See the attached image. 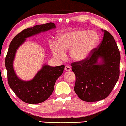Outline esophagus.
<instances>
[{"label": "esophagus", "mask_w": 126, "mask_h": 126, "mask_svg": "<svg viewBox=\"0 0 126 126\" xmlns=\"http://www.w3.org/2000/svg\"><path fill=\"white\" fill-rule=\"evenodd\" d=\"M65 70L66 71H69L71 70V68L68 65H66V66L65 67Z\"/></svg>", "instance_id": "obj_1"}]
</instances>
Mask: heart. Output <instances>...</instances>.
<instances>
[{
  "mask_svg": "<svg viewBox=\"0 0 126 126\" xmlns=\"http://www.w3.org/2000/svg\"><path fill=\"white\" fill-rule=\"evenodd\" d=\"M99 41V36L94 31L75 29L57 36V42H52L50 48L56 57L62 58L64 51H69L71 59L80 62L91 55Z\"/></svg>",
  "mask_w": 126,
  "mask_h": 126,
  "instance_id": "1",
  "label": "heart"
}]
</instances>
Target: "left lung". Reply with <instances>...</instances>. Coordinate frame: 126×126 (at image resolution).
<instances>
[{
  "label": "left lung",
  "instance_id": "left-lung-1",
  "mask_svg": "<svg viewBox=\"0 0 126 126\" xmlns=\"http://www.w3.org/2000/svg\"><path fill=\"white\" fill-rule=\"evenodd\" d=\"M91 57L71 64L76 76L74 91L82 101L95 102L106 98L119 77L121 55L114 37L108 31Z\"/></svg>",
  "mask_w": 126,
  "mask_h": 126
}]
</instances>
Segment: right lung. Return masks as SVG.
Instances as JSON below:
<instances>
[{
	"label": "right lung",
	"instance_id": "obj_1",
	"mask_svg": "<svg viewBox=\"0 0 126 126\" xmlns=\"http://www.w3.org/2000/svg\"><path fill=\"white\" fill-rule=\"evenodd\" d=\"M55 28V24L52 22L28 28L17 34L9 45L5 60L8 84L15 94L28 104L43 102L51 95L56 81L63 74L64 65L51 67L44 64L32 80L24 81L18 78L14 69L16 51L25 42L26 38Z\"/></svg>",
	"mask_w": 126,
	"mask_h": 126
}]
</instances>
